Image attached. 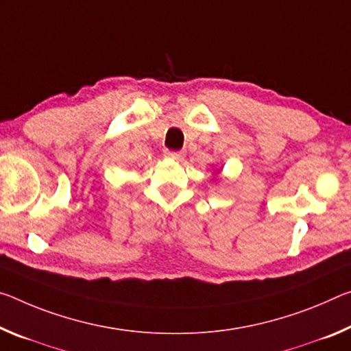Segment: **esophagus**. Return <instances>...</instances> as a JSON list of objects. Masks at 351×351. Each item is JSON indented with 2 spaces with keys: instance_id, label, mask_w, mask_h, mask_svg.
Returning <instances> with one entry per match:
<instances>
[{
  "instance_id": "34e87169",
  "label": "esophagus",
  "mask_w": 351,
  "mask_h": 351,
  "mask_svg": "<svg viewBox=\"0 0 351 351\" xmlns=\"http://www.w3.org/2000/svg\"><path fill=\"white\" fill-rule=\"evenodd\" d=\"M169 156L171 159H175V160H182L184 159V153L182 152H173V153H169Z\"/></svg>"
}]
</instances>
